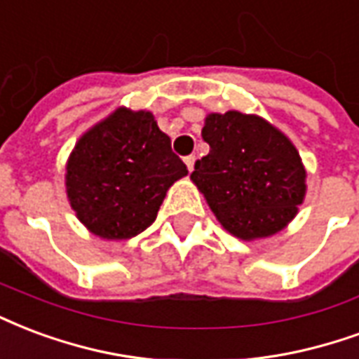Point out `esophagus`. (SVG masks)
Instances as JSON below:
<instances>
[{"mask_svg":"<svg viewBox=\"0 0 359 359\" xmlns=\"http://www.w3.org/2000/svg\"><path fill=\"white\" fill-rule=\"evenodd\" d=\"M184 163H187L188 171L192 172L194 171V163H196V158H194V156H188V158H184Z\"/></svg>","mask_w":359,"mask_h":359,"instance_id":"esophagus-1","label":"esophagus"}]
</instances>
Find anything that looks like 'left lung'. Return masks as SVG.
Here are the masks:
<instances>
[{
    "label": "left lung",
    "instance_id": "8db88e82",
    "mask_svg": "<svg viewBox=\"0 0 359 359\" xmlns=\"http://www.w3.org/2000/svg\"><path fill=\"white\" fill-rule=\"evenodd\" d=\"M209 154L190 175L226 232L243 241L281 232L306 196V169L285 133L257 114L228 110L203 119Z\"/></svg>",
    "mask_w": 359,
    "mask_h": 359
}]
</instances>
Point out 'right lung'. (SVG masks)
<instances>
[{"label":"right lung","instance_id":"add662e5","mask_svg":"<svg viewBox=\"0 0 359 359\" xmlns=\"http://www.w3.org/2000/svg\"><path fill=\"white\" fill-rule=\"evenodd\" d=\"M187 165L148 110L116 108L81 135L66 161V196L78 220L100 240H129L158 217Z\"/></svg>","mask_w":359,"mask_h":359}]
</instances>
